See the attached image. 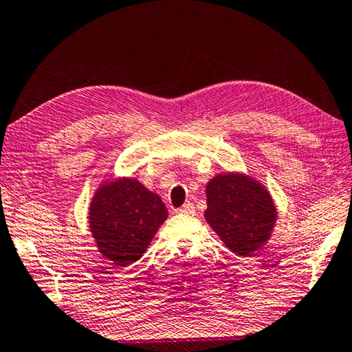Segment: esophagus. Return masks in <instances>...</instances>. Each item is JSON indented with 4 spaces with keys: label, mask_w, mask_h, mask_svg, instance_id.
Masks as SVG:
<instances>
[{
    "label": "esophagus",
    "mask_w": 352,
    "mask_h": 352,
    "mask_svg": "<svg viewBox=\"0 0 352 352\" xmlns=\"http://www.w3.org/2000/svg\"><path fill=\"white\" fill-rule=\"evenodd\" d=\"M177 210H179V212H181V214L193 215V214H195V206H193V204H192V203H186V204H184V206H182V208H179V209H177Z\"/></svg>",
    "instance_id": "esophagus-1"
}]
</instances>
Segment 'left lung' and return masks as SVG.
I'll return each mask as SVG.
<instances>
[{"label":"left lung","mask_w":352,"mask_h":352,"mask_svg":"<svg viewBox=\"0 0 352 352\" xmlns=\"http://www.w3.org/2000/svg\"><path fill=\"white\" fill-rule=\"evenodd\" d=\"M204 217L223 244L239 256H252L272 236L277 208L269 190L242 173H221L206 186Z\"/></svg>","instance_id":"obj_1"}]
</instances>
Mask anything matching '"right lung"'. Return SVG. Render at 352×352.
I'll list each match as a JSON object with an SVG mask.
<instances>
[{"label":"right lung","instance_id":"1","mask_svg":"<svg viewBox=\"0 0 352 352\" xmlns=\"http://www.w3.org/2000/svg\"><path fill=\"white\" fill-rule=\"evenodd\" d=\"M166 217L168 210L157 193L133 177H118L96 190L88 223L100 255L127 267L143 256Z\"/></svg>","mask_w":352,"mask_h":352}]
</instances>
